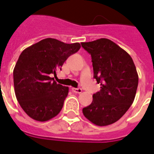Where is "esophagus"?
<instances>
[{
  "label": "esophagus",
  "mask_w": 154,
  "mask_h": 154,
  "mask_svg": "<svg viewBox=\"0 0 154 154\" xmlns=\"http://www.w3.org/2000/svg\"><path fill=\"white\" fill-rule=\"evenodd\" d=\"M72 91L74 93H77V94H81L82 92V90L81 88H72Z\"/></svg>",
  "instance_id": "obj_1"
}]
</instances>
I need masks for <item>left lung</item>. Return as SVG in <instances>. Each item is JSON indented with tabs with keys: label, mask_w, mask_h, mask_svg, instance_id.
Masks as SVG:
<instances>
[{
	"label": "left lung",
	"mask_w": 154,
	"mask_h": 154,
	"mask_svg": "<svg viewBox=\"0 0 154 154\" xmlns=\"http://www.w3.org/2000/svg\"><path fill=\"white\" fill-rule=\"evenodd\" d=\"M82 46L91 55L94 77L100 83V91L93 94L83 114L96 126L111 125L135 100L139 82L135 63L126 51L109 39L82 42Z\"/></svg>",
	"instance_id": "left-lung-1"
}]
</instances>
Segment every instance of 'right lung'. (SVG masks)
<instances>
[{
    "label": "right lung",
    "mask_w": 154,
    "mask_h": 154,
    "mask_svg": "<svg viewBox=\"0 0 154 154\" xmlns=\"http://www.w3.org/2000/svg\"><path fill=\"white\" fill-rule=\"evenodd\" d=\"M81 48L79 43L66 44L45 38L26 48L14 68V86L17 100L34 120L46 122L60 113L68 87L57 84L56 75L68 57Z\"/></svg>",
    "instance_id": "right-lung-1"
}]
</instances>
